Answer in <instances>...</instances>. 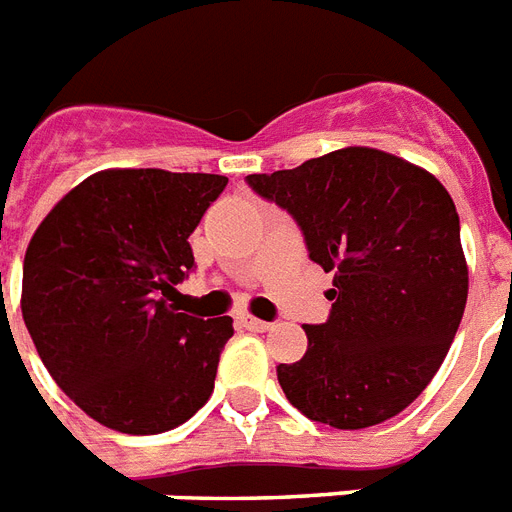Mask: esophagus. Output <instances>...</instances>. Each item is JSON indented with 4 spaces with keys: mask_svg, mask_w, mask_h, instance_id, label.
<instances>
[{
    "mask_svg": "<svg viewBox=\"0 0 512 512\" xmlns=\"http://www.w3.org/2000/svg\"><path fill=\"white\" fill-rule=\"evenodd\" d=\"M244 327L252 329V332H268L273 327L271 321H263V319H255V316H244Z\"/></svg>",
    "mask_w": 512,
    "mask_h": 512,
    "instance_id": "obj_1",
    "label": "esophagus"
}]
</instances>
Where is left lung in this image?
Returning <instances> with one entry per match:
<instances>
[{"instance_id":"1","label":"left lung","mask_w":512,"mask_h":512,"mask_svg":"<svg viewBox=\"0 0 512 512\" xmlns=\"http://www.w3.org/2000/svg\"><path fill=\"white\" fill-rule=\"evenodd\" d=\"M247 183L295 217L313 263L335 273L327 324H305V356L279 366L289 404L340 430L404 412L444 364L468 303L449 191L417 164L366 146Z\"/></svg>"}]
</instances>
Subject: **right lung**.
Listing matches in <instances>:
<instances>
[{
    "label": "right lung",
    "mask_w": 512,
    "mask_h": 512,
    "mask_svg": "<svg viewBox=\"0 0 512 512\" xmlns=\"http://www.w3.org/2000/svg\"><path fill=\"white\" fill-rule=\"evenodd\" d=\"M228 177L100 170L71 188L28 241L20 311L58 388L92 420L154 436L215 390L233 319L177 313L188 236Z\"/></svg>",
    "instance_id": "right-lung-1"
}]
</instances>
